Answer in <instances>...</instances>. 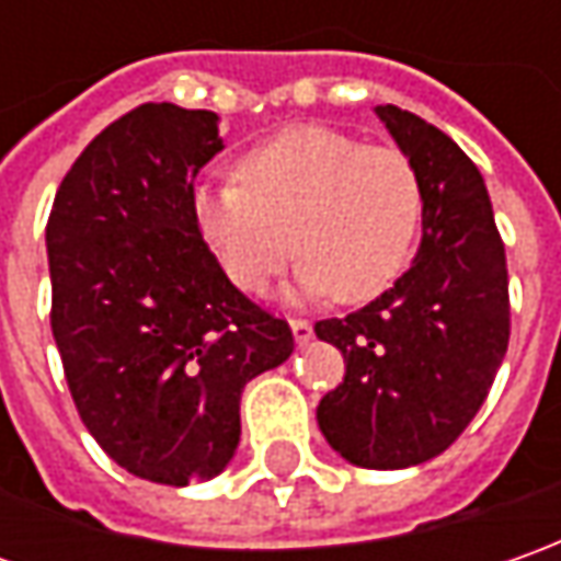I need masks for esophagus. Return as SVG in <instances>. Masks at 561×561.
<instances>
[{
	"mask_svg": "<svg viewBox=\"0 0 561 561\" xmlns=\"http://www.w3.org/2000/svg\"><path fill=\"white\" fill-rule=\"evenodd\" d=\"M290 328H293V336H296V343H299V346H306V343H309V340L314 336L312 321H306V318H293Z\"/></svg>",
	"mask_w": 561,
	"mask_h": 561,
	"instance_id": "34e87169",
	"label": "esophagus"
}]
</instances>
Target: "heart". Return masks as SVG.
Here are the masks:
<instances>
[{"label": "heart", "mask_w": 561, "mask_h": 561, "mask_svg": "<svg viewBox=\"0 0 561 561\" xmlns=\"http://www.w3.org/2000/svg\"><path fill=\"white\" fill-rule=\"evenodd\" d=\"M190 211L233 287L262 293L299 249V287L356 306L409 265L424 190L412 159L393 146L290 127L252 146L237 162V181L193 186Z\"/></svg>", "instance_id": "obj_1"}]
</instances>
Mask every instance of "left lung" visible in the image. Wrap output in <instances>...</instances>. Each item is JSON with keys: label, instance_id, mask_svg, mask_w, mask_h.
<instances>
[{"label": "left lung", "instance_id": "1", "mask_svg": "<svg viewBox=\"0 0 561 561\" xmlns=\"http://www.w3.org/2000/svg\"><path fill=\"white\" fill-rule=\"evenodd\" d=\"M424 190L421 247L390 290L314 324L343 353L318 424L346 462L409 468L440 456L478 415L508 350L506 247L484 178L434 124L377 105Z\"/></svg>", "mask_w": 561, "mask_h": 561}]
</instances>
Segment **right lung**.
Listing matches in <instances>:
<instances>
[{
  "instance_id": "1",
  "label": "right lung",
  "mask_w": 561,
  "mask_h": 561,
  "mask_svg": "<svg viewBox=\"0 0 561 561\" xmlns=\"http://www.w3.org/2000/svg\"><path fill=\"white\" fill-rule=\"evenodd\" d=\"M218 115L146 102L90 142L55 193L53 336L80 421L146 481L215 478L240 443V393L293 331L237 290L193 225Z\"/></svg>"
}]
</instances>
